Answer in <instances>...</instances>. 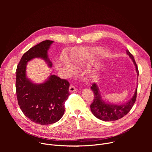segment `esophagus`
Masks as SVG:
<instances>
[{
    "label": "esophagus",
    "mask_w": 152,
    "mask_h": 152,
    "mask_svg": "<svg viewBox=\"0 0 152 152\" xmlns=\"http://www.w3.org/2000/svg\"><path fill=\"white\" fill-rule=\"evenodd\" d=\"M76 91V88L75 86L73 85H71L70 86V88H69V91L70 93H73V92H75Z\"/></svg>",
    "instance_id": "obj_1"
}]
</instances>
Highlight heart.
Returning a JSON list of instances; mask_svg holds the SVG:
<instances>
[{
	"instance_id": "obj_1",
	"label": "heart",
	"mask_w": 152,
	"mask_h": 152,
	"mask_svg": "<svg viewBox=\"0 0 152 152\" xmlns=\"http://www.w3.org/2000/svg\"><path fill=\"white\" fill-rule=\"evenodd\" d=\"M62 62L64 64V66L66 67V68L68 70V71L70 73L72 74L75 72V68L73 66V64L72 63V62L66 57H64L62 60Z\"/></svg>"
}]
</instances>
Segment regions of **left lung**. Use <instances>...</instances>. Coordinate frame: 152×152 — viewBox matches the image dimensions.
<instances>
[{
    "label": "left lung",
    "instance_id": "left-lung-1",
    "mask_svg": "<svg viewBox=\"0 0 152 152\" xmlns=\"http://www.w3.org/2000/svg\"><path fill=\"white\" fill-rule=\"evenodd\" d=\"M126 53L134 63L136 68V72L138 77V69L137 67V65L135 62L134 56L128 50H126ZM91 89L94 93V100L90 105L91 111L96 117L103 121H115L123 117L131 111L136 101L137 87L132 97L127 103H124L122 104L108 103L103 101V100L102 99L99 88L96 83H94L91 86Z\"/></svg>",
    "mask_w": 152,
    "mask_h": 152
}]
</instances>
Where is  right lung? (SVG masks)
I'll use <instances>...</instances> for the list:
<instances>
[{
    "label": "right lung",
    "instance_id": "right-lung-1",
    "mask_svg": "<svg viewBox=\"0 0 152 152\" xmlns=\"http://www.w3.org/2000/svg\"><path fill=\"white\" fill-rule=\"evenodd\" d=\"M53 42L43 41L25 53L15 73L17 98L21 110L32 121L42 125L56 123L63 116L64 103L70 95V83L52 75L43 83H34L26 77V65L31 59L39 58L51 67L48 51Z\"/></svg>",
    "mask_w": 152,
    "mask_h": 152
}]
</instances>
